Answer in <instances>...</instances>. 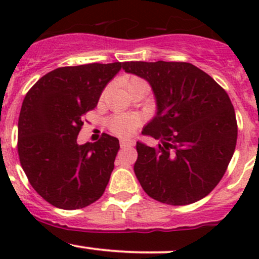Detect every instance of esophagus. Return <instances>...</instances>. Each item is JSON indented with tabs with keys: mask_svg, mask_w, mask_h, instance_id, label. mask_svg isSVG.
<instances>
[{
	"mask_svg": "<svg viewBox=\"0 0 259 259\" xmlns=\"http://www.w3.org/2000/svg\"><path fill=\"white\" fill-rule=\"evenodd\" d=\"M133 144H134V141H133V140H130V139H121L120 140V146L121 147L132 146Z\"/></svg>",
	"mask_w": 259,
	"mask_h": 259,
	"instance_id": "obj_1",
	"label": "esophagus"
}]
</instances>
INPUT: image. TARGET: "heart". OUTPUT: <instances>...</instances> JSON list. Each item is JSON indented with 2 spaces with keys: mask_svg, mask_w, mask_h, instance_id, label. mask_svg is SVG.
I'll return each mask as SVG.
<instances>
[{
  "mask_svg": "<svg viewBox=\"0 0 259 259\" xmlns=\"http://www.w3.org/2000/svg\"><path fill=\"white\" fill-rule=\"evenodd\" d=\"M136 82H144L141 79L132 76L126 80V88L127 86L136 84ZM138 125V119L134 115H114L111 120H109V127L114 134L117 135H129L135 130Z\"/></svg>",
  "mask_w": 259,
  "mask_h": 259,
  "instance_id": "1",
  "label": "heart"
}]
</instances>
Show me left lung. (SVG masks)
Instances as JSON below:
<instances>
[{"mask_svg": "<svg viewBox=\"0 0 259 259\" xmlns=\"http://www.w3.org/2000/svg\"><path fill=\"white\" fill-rule=\"evenodd\" d=\"M125 73L152 89L156 113L136 142L134 171L145 192L165 204L185 206L209 194L227 170L237 139L234 107L224 89L185 62H125Z\"/></svg>", "mask_w": 259, "mask_h": 259, "instance_id": "8db88e82", "label": "left lung"}]
</instances>
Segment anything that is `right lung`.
<instances>
[{
    "mask_svg": "<svg viewBox=\"0 0 259 259\" xmlns=\"http://www.w3.org/2000/svg\"><path fill=\"white\" fill-rule=\"evenodd\" d=\"M121 69L120 62L62 67L38 79L26 94L18 121V153L29 183L44 200L79 209L105 192L119 140L76 142L82 117L99 103Z\"/></svg>",
    "mask_w": 259,
    "mask_h": 259,
    "instance_id": "right-lung-1",
    "label": "right lung"
}]
</instances>
